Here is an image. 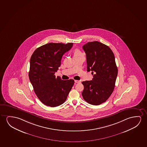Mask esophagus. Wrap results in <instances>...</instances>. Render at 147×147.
Returning a JSON list of instances; mask_svg holds the SVG:
<instances>
[{
  "label": "esophagus",
  "mask_w": 147,
  "mask_h": 147,
  "mask_svg": "<svg viewBox=\"0 0 147 147\" xmlns=\"http://www.w3.org/2000/svg\"><path fill=\"white\" fill-rule=\"evenodd\" d=\"M75 82L76 83H80V81H79V80H75Z\"/></svg>",
  "instance_id": "obj_1"
}]
</instances>
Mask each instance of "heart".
I'll return each instance as SVG.
<instances>
[{
    "label": "heart",
    "mask_w": 147,
    "mask_h": 147,
    "mask_svg": "<svg viewBox=\"0 0 147 147\" xmlns=\"http://www.w3.org/2000/svg\"><path fill=\"white\" fill-rule=\"evenodd\" d=\"M81 54H82V53H81V51H80L78 49H75L74 51V56L80 55H81Z\"/></svg>",
    "instance_id": "b5f03b06"
}]
</instances>
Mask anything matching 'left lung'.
Returning <instances> with one entry per match:
<instances>
[{
  "mask_svg": "<svg viewBox=\"0 0 147 147\" xmlns=\"http://www.w3.org/2000/svg\"><path fill=\"white\" fill-rule=\"evenodd\" d=\"M87 61V71H92V80L83 81V99L90 104L105 102L114 90L118 74L115 57L111 49L98 41L89 42L83 46Z\"/></svg>",
  "mask_w": 147,
  "mask_h": 147,
  "instance_id": "8db88e82",
  "label": "left lung"
}]
</instances>
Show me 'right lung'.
Wrapping results in <instances>:
<instances>
[{"mask_svg":"<svg viewBox=\"0 0 147 147\" xmlns=\"http://www.w3.org/2000/svg\"><path fill=\"white\" fill-rule=\"evenodd\" d=\"M73 43H49L39 47L30 59L29 77L36 96L47 106L63 104L74 84L73 79L63 80L55 73L61 66L64 53Z\"/></svg>","mask_w":147,"mask_h":147,"instance_id":"right-lung-1","label":"right lung"}]
</instances>
